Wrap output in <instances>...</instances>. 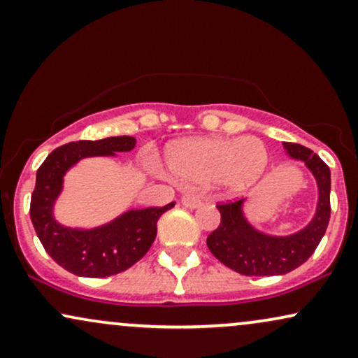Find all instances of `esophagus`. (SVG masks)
Returning <instances> with one entry per match:
<instances>
[{"instance_id": "34e87169", "label": "esophagus", "mask_w": 358, "mask_h": 358, "mask_svg": "<svg viewBox=\"0 0 358 358\" xmlns=\"http://www.w3.org/2000/svg\"><path fill=\"white\" fill-rule=\"evenodd\" d=\"M180 202H182L184 207H189V209H196L197 206H201V199L197 196H192V194H184L180 197Z\"/></svg>"}]
</instances>
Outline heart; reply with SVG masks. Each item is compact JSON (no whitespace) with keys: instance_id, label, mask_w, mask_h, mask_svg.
I'll list each match as a JSON object with an SVG mask.
<instances>
[{"instance_id":"heart-1","label":"heart","mask_w":358,"mask_h":358,"mask_svg":"<svg viewBox=\"0 0 358 358\" xmlns=\"http://www.w3.org/2000/svg\"><path fill=\"white\" fill-rule=\"evenodd\" d=\"M268 164L266 144L254 136L199 138L176 145L169 167L176 179L191 187L217 182L232 192L252 187Z\"/></svg>"}]
</instances>
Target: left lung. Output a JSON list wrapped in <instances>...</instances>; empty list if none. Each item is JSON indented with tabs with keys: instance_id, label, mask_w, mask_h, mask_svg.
<instances>
[{
	"instance_id": "obj_1",
	"label": "left lung",
	"mask_w": 358,
	"mask_h": 358,
	"mask_svg": "<svg viewBox=\"0 0 358 358\" xmlns=\"http://www.w3.org/2000/svg\"><path fill=\"white\" fill-rule=\"evenodd\" d=\"M287 154L306 162L319 186V204L312 222L292 236L262 234L247 222L242 202H219L220 222L207 237V247L224 266L242 275H284L302 266L315 252L330 220V169L322 159L301 144L284 143Z\"/></svg>"
}]
</instances>
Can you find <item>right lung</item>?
Wrapping results in <instances>:
<instances>
[{
    "label": "right lung",
    "instance_id": "right-lung-1",
    "mask_svg": "<svg viewBox=\"0 0 358 358\" xmlns=\"http://www.w3.org/2000/svg\"><path fill=\"white\" fill-rule=\"evenodd\" d=\"M134 145L136 139L131 136L78 141L55 149L39 166L36 186L31 194V222L44 250L74 275L101 279L134 266L156 239L159 217L176 204L127 210L113 222L91 231L63 227L52 217V206L69 167L83 157L113 156L114 152L131 151Z\"/></svg>",
    "mask_w": 358,
    "mask_h": 358
}]
</instances>
